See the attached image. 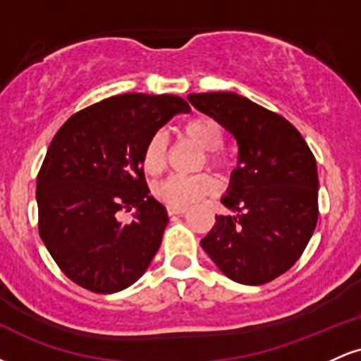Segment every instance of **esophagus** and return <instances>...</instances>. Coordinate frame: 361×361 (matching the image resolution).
Masks as SVG:
<instances>
[{"label": "esophagus", "mask_w": 361, "mask_h": 361, "mask_svg": "<svg viewBox=\"0 0 361 361\" xmlns=\"http://www.w3.org/2000/svg\"><path fill=\"white\" fill-rule=\"evenodd\" d=\"M168 215H183L186 212V209L183 207H168Z\"/></svg>", "instance_id": "obj_1"}]
</instances>
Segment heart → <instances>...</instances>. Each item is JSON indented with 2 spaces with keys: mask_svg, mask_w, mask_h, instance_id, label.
<instances>
[{
  "mask_svg": "<svg viewBox=\"0 0 361 361\" xmlns=\"http://www.w3.org/2000/svg\"><path fill=\"white\" fill-rule=\"evenodd\" d=\"M181 135L200 147L204 152L202 164L207 163L215 169H226L229 159L221 151L224 144V130L217 120L209 115L195 117L181 127ZM168 144L163 134H154L147 140L142 151V168L147 175H159L166 166ZM217 181L209 173H200L193 176H169L154 188L157 200L168 207H188L197 204L204 197L215 193Z\"/></svg>",
  "mask_w": 361,
  "mask_h": 361,
  "instance_id": "b5f03b06",
  "label": "heart"
}]
</instances>
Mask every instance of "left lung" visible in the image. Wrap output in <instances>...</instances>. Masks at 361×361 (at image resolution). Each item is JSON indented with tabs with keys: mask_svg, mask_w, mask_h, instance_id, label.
<instances>
[{
	"mask_svg": "<svg viewBox=\"0 0 361 361\" xmlns=\"http://www.w3.org/2000/svg\"><path fill=\"white\" fill-rule=\"evenodd\" d=\"M238 142V166L221 198L234 215H215L200 244L227 279L263 285L293 267L317 224L316 157L281 115L238 93L188 94Z\"/></svg>",
	"mask_w": 361,
	"mask_h": 361,
	"instance_id": "obj_1",
	"label": "left lung"
}]
</instances>
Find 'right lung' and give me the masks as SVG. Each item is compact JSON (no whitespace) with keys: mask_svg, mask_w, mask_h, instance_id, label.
<instances>
[{"mask_svg":"<svg viewBox=\"0 0 361 361\" xmlns=\"http://www.w3.org/2000/svg\"><path fill=\"white\" fill-rule=\"evenodd\" d=\"M190 106L175 94L126 93L66 120L37 176L39 234L80 287L115 293L135 283L163 241L168 214L149 195L142 151ZM136 209L130 223L122 209Z\"/></svg>","mask_w":361,"mask_h":361,"instance_id":"1","label":"right lung"}]
</instances>
